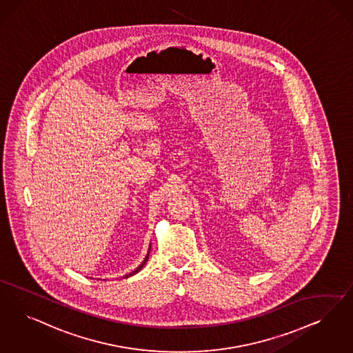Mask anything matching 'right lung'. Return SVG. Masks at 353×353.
<instances>
[{
	"mask_svg": "<svg viewBox=\"0 0 353 353\" xmlns=\"http://www.w3.org/2000/svg\"><path fill=\"white\" fill-rule=\"evenodd\" d=\"M150 250H151V248H150ZM148 257H150V251H148V254H147V256H145V259H144V261H143V263H141V265H139V267H138V268L135 269V270H134V272H131V273H130V274H126V276H125V277H130V276H132V274H135V273H138V272H139V270H141V268H143V267H144V264H145V263H147V260H148Z\"/></svg>",
	"mask_w": 353,
	"mask_h": 353,
	"instance_id": "add662e5",
	"label": "right lung"
}]
</instances>
